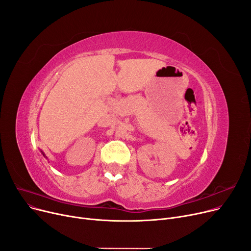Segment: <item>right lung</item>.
<instances>
[{
    "instance_id": "1",
    "label": "right lung",
    "mask_w": 251,
    "mask_h": 251,
    "mask_svg": "<svg viewBox=\"0 0 251 251\" xmlns=\"http://www.w3.org/2000/svg\"><path fill=\"white\" fill-rule=\"evenodd\" d=\"M42 153H43V155H44V156H45V157H47V156H46V154H45V153H44V152H43V151H42Z\"/></svg>"
}]
</instances>
